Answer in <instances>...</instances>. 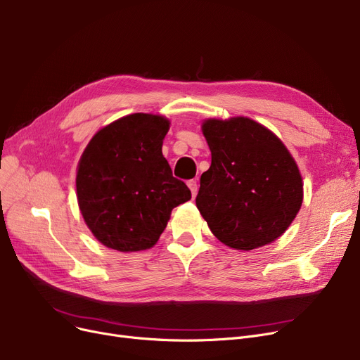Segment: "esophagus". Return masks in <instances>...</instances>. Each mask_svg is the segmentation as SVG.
Returning a JSON list of instances; mask_svg holds the SVG:
<instances>
[{
  "label": "esophagus",
  "instance_id": "esophagus-1",
  "mask_svg": "<svg viewBox=\"0 0 360 360\" xmlns=\"http://www.w3.org/2000/svg\"><path fill=\"white\" fill-rule=\"evenodd\" d=\"M188 186H190V190H191L193 197H195V195H197V193H198V185H197V181H194V179L188 181Z\"/></svg>",
  "mask_w": 360,
  "mask_h": 360
}]
</instances>
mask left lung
<instances>
[{
    "label": "left lung",
    "instance_id": "8db88e82",
    "mask_svg": "<svg viewBox=\"0 0 360 360\" xmlns=\"http://www.w3.org/2000/svg\"><path fill=\"white\" fill-rule=\"evenodd\" d=\"M212 166L201 175L197 207L213 235L239 251L271 243L296 217L304 184L286 146L245 117L205 120Z\"/></svg>",
    "mask_w": 360,
    "mask_h": 360
}]
</instances>
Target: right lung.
<instances>
[{"label": "right lung", "mask_w": 360, "mask_h": 360, "mask_svg": "<svg viewBox=\"0 0 360 360\" xmlns=\"http://www.w3.org/2000/svg\"><path fill=\"white\" fill-rule=\"evenodd\" d=\"M169 121L131 113L99 129L77 167V200L89 229L105 247L136 252L153 247L170 212L191 200L162 155Z\"/></svg>", "instance_id": "1"}]
</instances>
